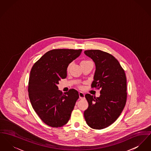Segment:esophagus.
<instances>
[{
    "label": "esophagus",
    "mask_w": 151,
    "mask_h": 151,
    "mask_svg": "<svg viewBox=\"0 0 151 151\" xmlns=\"http://www.w3.org/2000/svg\"><path fill=\"white\" fill-rule=\"evenodd\" d=\"M79 98L82 99H84L85 97V95L84 93H83L82 92H79Z\"/></svg>",
    "instance_id": "34e87169"
}]
</instances>
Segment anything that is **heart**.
<instances>
[{"instance_id":"heart-1","label":"heart","mask_w":151,"mask_h":151,"mask_svg":"<svg viewBox=\"0 0 151 151\" xmlns=\"http://www.w3.org/2000/svg\"><path fill=\"white\" fill-rule=\"evenodd\" d=\"M87 61H88V60H83V61H81V63L86 62H87ZM70 65H68V67H67V71H68V70H69V68H70Z\"/></svg>"}]
</instances>
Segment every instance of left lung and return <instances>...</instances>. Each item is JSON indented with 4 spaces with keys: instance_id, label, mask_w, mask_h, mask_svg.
<instances>
[{
    "instance_id": "obj_1",
    "label": "left lung",
    "mask_w": 151,
    "mask_h": 151,
    "mask_svg": "<svg viewBox=\"0 0 151 151\" xmlns=\"http://www.w3.org/2000/svg\"><path fill=\"white\" fill-rule=\"evenodd\" d=\"M84 53L95 63L96 71L91 87L100 89V96L86 94L88 108L84 112L87 124L95 129H102L114 123L122 112L127 97L125 72L115 58L99 50Z\"/></svg>"
}]
</instances>
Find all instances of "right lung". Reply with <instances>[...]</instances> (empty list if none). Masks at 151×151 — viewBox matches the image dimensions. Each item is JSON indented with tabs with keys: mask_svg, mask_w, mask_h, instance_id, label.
Masks as SVG:
<instances>
[{
	"mask_svg": "<svg viewBox=\"0 0 151 151\" xmlns=\"http://www.w3.org/2000/svg\"><path fill=\"white\" fill-rule=\"evenodd\" d=\"M82 50L54 49L34 64L28 81V96L33 109L45 124L55 128L67 123L77 100L78 92L71 89L63 94L57 84L67 77L70 63Z\"/></svg>",
	"mask_w": 151,
	"mask_h": 151,
	"instance_id": "add662e5",
	"label": "right lung"
}]
</instances>
